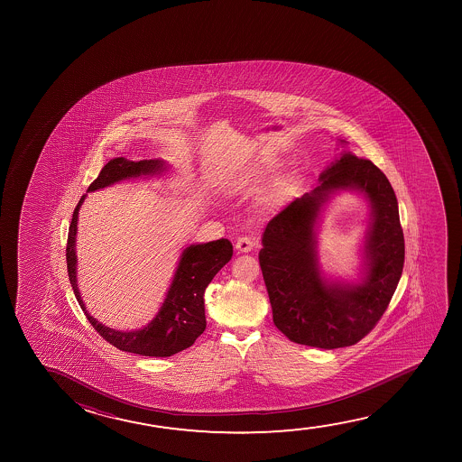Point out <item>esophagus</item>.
<instances>
[{
    "mask_svg": "<svg viewBox=\"0 0 462 462\" xmlns=\"http://www.w3.org/2000/svg\"><path fill=\"white\" fill-rule=\"evenodd\" d=\"M255 246H257V241L247 238V236H241L235 243V247H236L238 253H251Z\"/></svg>",
    "mask_w": 462,
    "mask_h": 462,
    "instance_id": "34e87169",
    "label": "esophagus"
}]
</instances>
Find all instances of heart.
Here are the masks:
<instances>
[{
  "mask_svg": "<svg viewBox=\"0 0 462 462\" xmlns=\"http://www.w3.org/2000/svg\"><path fill=\"white\" fill-rule=\"evenodd\" d=\"M278 159L265 158L255 161L253 164L243 167L232 180L230 188L238 192L253 190L265 181L266 178L272 177L274 171H278Z\"/></svg>",
  "mask_w": 462,
  "mask_h": 462,
  "instance_id": "obj_1",
  "label": "heart"
}]
</instances>
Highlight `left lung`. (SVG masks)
I'll return each instance as SVG.
<instances>
[{"instance_id":"1","label":"left lung","mask_w":462,"mask_h":462,"mask_svg":"<svg viewBox=\"0 0 462 462\" xmlns=\"http://www.w3.org/2000/svg\"><path fill=\"white\" fill-rule=\"evenodd\" d=\"M342 189L361 193L372 209L361 278L355 283L328 279L316 249L324 207ZM262 246L260 268L279 331L310 347L354 346L383 316L402 274L404 234L398 199L379 167L342 152L320 173L319 186L268 222Z\"/></svg>"}]
</instances>
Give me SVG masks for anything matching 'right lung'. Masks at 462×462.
Here are the masks:
<instances>
[{"instance_id": "obj_1", "label": "right lung", "mask_w": 462, "mask_h": 462, "mask_svg": "<svg viewBox=\"0 0 462 462\" xmlns=\"http://www.w3.org/2000/svg\"><path fill=\"white\" fill-rule=\"evenodd\" d=\"M169 169L162 159H145V161H129L126 158H114L102 167L99 177L89 184L87 192L107 188L115 183L134 178L161 177ZM85 196L77 203L66 247V262L70 285L88 322L99 335L112 346L123 352L143 355V356H171L190 347L197 337L202 335L207 327L205 319V301L203 295L213 281L216 273L232 259L234 246L226 238L209 241L202 245H189L184 247L180 255L177 270L171 279V287L165 293L164 303L152 317V322L143 328L134 331L108 328L87 310L82 295L77 284V221L79 209L85 202Z\"/></svg>"}]
</instances>
